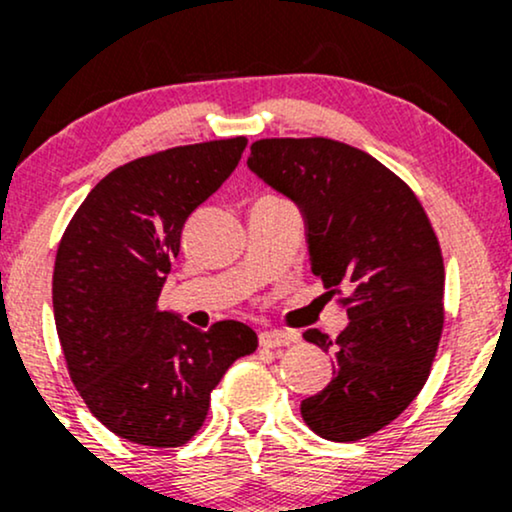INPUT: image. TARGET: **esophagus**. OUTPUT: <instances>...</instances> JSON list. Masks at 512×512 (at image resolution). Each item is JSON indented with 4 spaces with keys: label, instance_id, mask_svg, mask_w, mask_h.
Here are the masks:
<instances>
[{
    "label": "esophagus",
    "instance_id": "obj_1",
    "mask_svg": "<svg viewBox=\"0 0 512 512\" xmlns=\"http://www.w3.org/2000/svg\"><path fill=\"white\" fill-rule=\"evenodd\" d=\"M296 334L293 332H279V330H269L260 334V346L264 349H279V346H289L296 342Z\"/></svg>",
    "mask_w": 512,
    "mask_h": 512
}]
</instances>
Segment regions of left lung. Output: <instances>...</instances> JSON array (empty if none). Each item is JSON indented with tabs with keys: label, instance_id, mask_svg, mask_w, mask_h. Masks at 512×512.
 Here are the masks:
<instances>
[{
	"label": "left lung",
	"instance_id": "8db88e82",
	"mask_svg": "<svg viewBox=\"0 0 512 512\" xmlns=\"http://www.w3.org/2000/svg\"><path fill=\"white\" fill-rule=\"evenodd\" d=\"M248 168L303 214L310 269L327 293L349 291V325L330 339L334 378L303 399L317 436L361 440L395 421L426 385L443 332V255L424 207L366 151L334 139H260Z\"/></svg>",
	"mask_w": 512,
	"mask_h": 512
}]
</instances>
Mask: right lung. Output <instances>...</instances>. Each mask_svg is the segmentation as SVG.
I'll return each instance as SVG.
<instances>
[{
    "label": "right lung",
    "instance_id": "obj_1",
    "mask_svg": "<svg viewBox=\"0 0 512 512\" xmlns=\"http://www.w3.org/2000/svg\"><path fill=\"white\" fill-rule=\"evenodd\" d=\"M248 139L137 158L88 192L60 240L52 308L72 383L115 436L151 448L187 443L211 390L257 349L236 320L209 332L158 310L187 216L228 180Z\"/></svg>",
    "mask_w": 512,
    "mask_h": 512
}]
</instances>
